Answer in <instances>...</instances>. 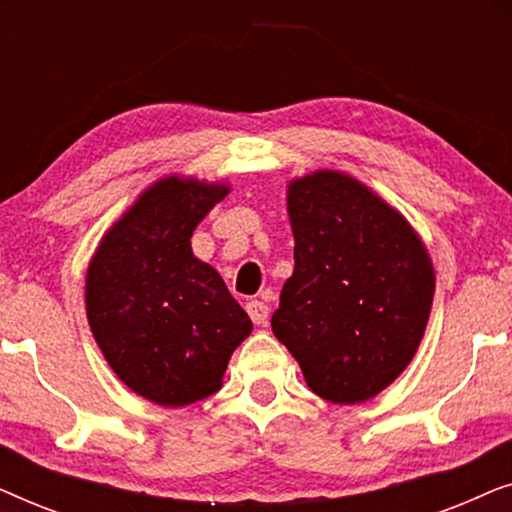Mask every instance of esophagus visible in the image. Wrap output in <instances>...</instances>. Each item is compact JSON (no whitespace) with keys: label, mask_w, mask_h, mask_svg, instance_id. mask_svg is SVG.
<instances>
[{"label":"esophagus","mask_w":512,"mask_h":512,"mask_svg":"<svg viewBox=\"0 0 512 512\" xmlns=\"http://www.w3.org/2000/svg\"><path fill=\"white\" fill-rule=\"evenodd\" d=\"M247 314L251 317L254 324H268V317H270V307L263 303V300H249L247 303Z\"/></svg>","instance_id":"obj_1"}]
</instances>
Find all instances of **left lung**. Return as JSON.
Segmentation results:
<instances>
[{
    "mask_svg": "<svg viewBox=\"0 0 512 512\" xmlns=\"http://www.w3.org/2000/svg\"><path fill=\"white\" fill-rule=\"evenodd\" d=\"M296 268L272 333L296 356L307 387L331 403H361L415 356L436 277L401 214L338 172L289 188Z\"/></svg>",
    "mask_w": 512,
    "mask_h": 512,
    "instance_id": "obj_1",
    "label": "left lung"
}]
</instances>
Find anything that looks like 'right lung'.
<instances>
[{
  "label": "right lung",
  "instance_id": "1",
  "mask_svg": "<svg viewBox=\"0 0 512 512\" xmlns=\"http://www.w3.org/2000/svg\"><path fill=\"white\" fill-rule=\"evenodd\" d=\"M226 186L163 179L109 230L88 268L90 331L114 373L167 408L212 396L230 354L251 333L191 235Z\"/></svg>",
  "mask_w": 512,
  "mask_h": 512
}]
</instances>
